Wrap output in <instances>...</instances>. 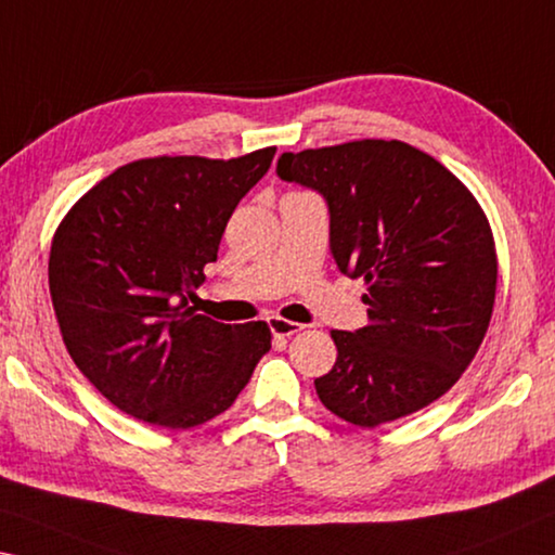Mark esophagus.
I'll use <instances>...</instances> for the list:
<instances>
[{"instance_id":"esophagus-1","label":"esophagus","mask_w":555,"mask_h":555,"mask_svg":"<svg viewBox=\"0 0 555 555\" xmlns=\"http://www.w3.org/2000/svg\"><path fill=\"white\" fill-rule=\"evenodd\" d=\"M267 323H269V328H271V333H274L276 338H292L294 333H298V331L304 328L301 323L286 321V319H281V315H269Z\"/></svg>"}]
</instances>
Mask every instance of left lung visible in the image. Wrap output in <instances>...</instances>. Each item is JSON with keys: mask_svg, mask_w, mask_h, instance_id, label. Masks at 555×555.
<instances>
[{"mask_svg": "<svg viewBox=\"0 0 555 555\" xmlns=\"http://www.w3.org/2000/svg\"><path fill=\"white\" fill-rule=\"evenodd\" d=\"M276 172L321 192L333 259L367 286V325L331 333L338 358L315 377L321 402L350 425L377 427L442 398L494 311L496 246L477 197L402 140L284 153Z\"/></svg>", "mask_w": 555, "mask_h": 555, "instance_id": "left-lung-1", "label": "left lung"}]
</instances>
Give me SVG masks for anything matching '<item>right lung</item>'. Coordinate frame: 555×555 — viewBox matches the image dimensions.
<instances>
[{"instance_id":"1","label":"right lung","mask_w":555,"mask_h":555,"mask_svg":"<svg viewBox=\"0 0 555 555\" xmlns=\"http://www.w3.org/2000/svg\"><path fill=\"white\" fill-rule=\"evenodd\" d=\"M274 153L143 157L93 184L56 227L49 292L61 338L126 415L165 429L205 425L232 408L271 348L263 321L219 323L190 301Z\"/></svg>"}]
</instances>
